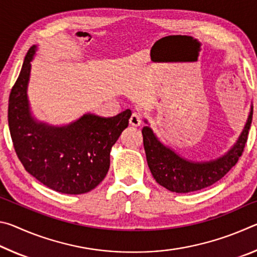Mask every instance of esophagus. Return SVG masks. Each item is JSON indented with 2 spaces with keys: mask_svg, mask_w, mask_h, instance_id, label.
Returning <instances> with one entry per match:
<instances>
[{
  "mask_svg": "<svg viewBox=\"0 0 257 257\" xmlns=\"http://www.w3.org/2000/svg\"><path fill=\"white\" fill-rule=\"evenodd\" d=\"M129 122L132 125H135V127H137V125H139L142 123V114L141 113H137L135 112L132 114V116H130L129 119Z\"/></svg>",
  "mask_w": 257,
  "mask_h": 257,
  "instance_id": "esophagus-1",
  "label": "esophagus"
}]
</instances>
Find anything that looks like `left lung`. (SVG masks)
I'll return each mask as SVG.
<instances>
[{
    "mask_svg": "<svg viewBox=\"0 0 257 257\" xmlns=\"http://www.w3.org/2000/svg\"><path fill=\"white\" fill-rule=\"evenodd\" d=\"M253 118L250 111L248 120L242 133L229 153L211 162H189L178 156L175 152L163 146L155 137L150 127L142 130L146 160L154 179L159 185L178 194L201 190L215 184L236 165L248 138V132Z\"/></svg>",
    "mask_w": 257,
    "mask_h": 257,
    "instance_id": "obj_1",
    "label": "left lung"
}]
</instances>
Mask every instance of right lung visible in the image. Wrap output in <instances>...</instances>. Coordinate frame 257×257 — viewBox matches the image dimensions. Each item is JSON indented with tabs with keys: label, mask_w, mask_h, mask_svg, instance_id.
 <instances>
[{
	"label": "right lung",
	"mask_w": 257,
	"mask_h": 257,
	"mask_svg": "<svg viewBox=\"0 0 257 257\" xmlns=\"http://www.w3.org/2000/svg\"><path fill=\"white\" fill-rule=\"evenodd\" d=\"M34 54L35 46L28 50L9 96L8 122L17 156L26 171L49 188L70 195L87 193L105 178L111 147L128 127L132 111L112 118L85 114L60 128L36 122L27 99Z\"/></svg>",
	"instance_id": "add662e5"
}]
</instances>
